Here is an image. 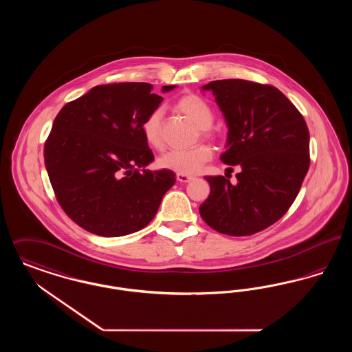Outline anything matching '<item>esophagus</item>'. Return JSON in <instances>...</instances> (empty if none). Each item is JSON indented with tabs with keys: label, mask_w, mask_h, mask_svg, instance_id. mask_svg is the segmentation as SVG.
<instances>
[{
	"label": "esophagus",
	"mask_w": 352,
	"mask_h": 352,
	"mask_svg": "<svg viewBox=\"0 0 352 352\" xmlns=\"http://www.w3.org/2000/svg\"><path fill=\"white\" fill-rule=\"evenodd\" d=\"M194 177L192 175H187V174H177V181L181 184H187L190 181H192Z\"/></svg>",
	"instance_id": "esophagus-1"
}]
</instances>
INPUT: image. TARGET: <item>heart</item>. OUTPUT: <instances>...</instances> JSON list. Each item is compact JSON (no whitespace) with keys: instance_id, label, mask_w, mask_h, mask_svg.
I'll use <instances>...</instances> for the list:
<instances>
[{"instance_id":"heart-1","label":"heart","mask_w":352,"mask_h":352,"mask_svg":"<svg viewBox=\"0 0 352 352\" xmlns=\"http://www.w3.org/2000/svg\"><path fill=\"white\" fill-rule=\"evenodd\" d=\"M177 109L182 112L190 120H192L199 128L204 138L214 140L215 133L210 128L214 122V111L210 104L195 94H186L179 98ZM162 118L164 109L155 108L142 121L141 129L146 142L154 149H161L164 146L162 141ZM212 158V149L207 144H199L191 149L186 151H170L160 157L158 165L162 168L178 174H195L204 164Z\"/></svg>"}]
</instances>
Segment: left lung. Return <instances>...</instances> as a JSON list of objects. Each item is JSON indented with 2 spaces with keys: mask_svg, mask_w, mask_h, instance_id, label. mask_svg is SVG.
<instances>
[{
  "mask_svg": "<svg viewBox=\"0 0 352 352\" xmlns=\"http://www.w3.org/2000/svg\"><path fill=\"white\" fill-rule=\"evenodd\" d=\"M203 88L212 91L228 125L220 160L241 171L236 184L206 177L211 191L199 207L201 219L220 234H257L283 218L300 192L310 166L306 121L270 84L223 79Z\"/></svg>",
  "mask_w": 352,
  "mask_h": 352,
  "instance_id": "obj_1",
  "label": "left lung"
}]
</instances>
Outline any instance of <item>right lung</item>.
Wrapping results in <instances>:
<instances>
[{
  "label": "right lung",
  "instance_id": "obj_1",
  "mask_svg": "<svg viewBox=\"0 0 352 352\" xmlns=\"http://www.w3.org/2000/svg\"><path fill=\"white\" fill-rule=\"evenodd\" d=\"M175 85H164L168 92ZM149 83L101 84L67 102L45 142V165L68 218L91 234L118 237L146 227L175 184L154 161L141 125L162 98Z\"/></svg>",
  "mask_w": 352,
  "mask_h": 352
}]
</instances>
